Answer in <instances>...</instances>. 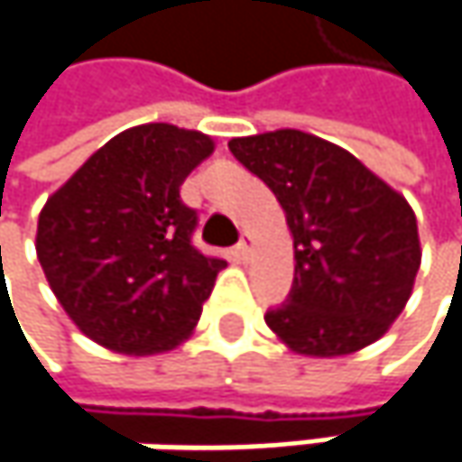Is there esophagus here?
Masks as SVG:
<instances>
[{
  "label": "esophagus",
  "instance_id": "1",
  "mask_svg": "<svg viewBox=\"0 0 462 462\" xmlns=\"http://www.w3.org/2000/svg\"><path fill=\"white\" fill-rule=\"evenodd\" d=\"M235 251H237V256H240V259H248V256H251V251H254V237H251L248 232H243V237H240V243H237V248H235Z\"/></svg>",
  "mask_w": 462,
  "mask_h": 462
}]
</instances>
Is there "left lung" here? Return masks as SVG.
Listing matches in <instances>:
<instances>
[{"instance_id":"obj_1","label":"left lung","mask_w":462,"mask_h":462,"mask_svg":"<svg viewBox=\"0 0 462 462\" xmlns=\"http://www.w3.org/2000/svg\"><path fill=\"white\" fill-rule=\"evenodd\" d=\"M232 155L273 189L293 235V285L264 319L307 356L378 341L404 310L420 267L410 203L344 147L299 129L230 140Z\"/></svg>"}]
</instances>
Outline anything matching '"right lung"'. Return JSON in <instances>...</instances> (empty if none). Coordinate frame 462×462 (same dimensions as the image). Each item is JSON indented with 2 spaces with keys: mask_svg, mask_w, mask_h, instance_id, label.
I'll return each mask as SVG.
<instances>
[{
  "mask_svg": "<svg viewBox=\"0 0 462 462\" xmlns=\"http://www.w3.org/2000/svg\"><path fill=\"white\" fill-rule=\"evenodd\" d=\"M214 140L171 124L116 134L44 203L36 256L84 336L118 355L180 346L225 259L192 245L198 214L180 198Z\"/></svg>",
  "mask_w": 462,
  "mask_h": 462,
  "instance_id": "right-lung-1",
  "label": "right lung"
}]
</instances>
